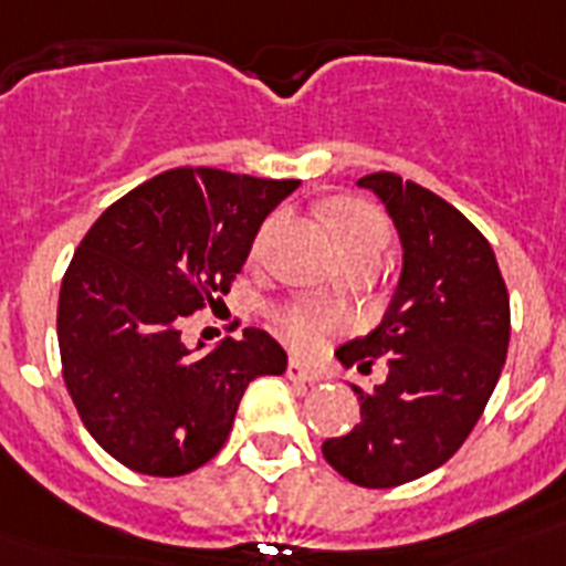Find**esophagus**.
Masks as SVG:
<instances>
[{
	"instance_id": "34e87169",
	"label": "esophagus",
	"mask_w": 566,
	"mask_h": 566,
	"mask_svg": "<svg viewBox=\"0 0 566 566\" xmlns=\"http://www.w3.org/2000/svg\"><path fill=\"white\" fill-rule=\"evenodd\" d=\"M286 377L294 379V382H314V379H317V374H314L312 368H306V365L300 363V359H289Z\"/></svg>"
}]
</instances>
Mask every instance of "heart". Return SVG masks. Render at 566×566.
Returning <instances> with one entry per match:
<instances>
[{"label": "heart", "mask_w": 566, "mask_h": 566, "mask_svg": "<svg viewBox=\"0 0 566 566\" xmlns=\"http://www.w3.org/2000/svg\"><path fill=\"white\" fill-rule=\"evenodd\" d=\"M277 214H272V218L260 227V232L254 234L252 260H258L260 254H263L269 234L277 227ZM328 223H332L334 238H337L345 260H379L382 249L388 247V238H391L388 218H385L374 203L354 201V198L334 201L332 207H328ZM343 323L345 317L337 308L319 306V303H289V306L274 308V326H277L280 337L286 339L292 348H297V352L314 348L319 339L326 337L328 332H334V328L343 326Z\"/></svg>", "instance_id": "obj_1"}]
</instances>
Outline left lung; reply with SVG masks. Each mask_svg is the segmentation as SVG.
Instances as JSON below:
<instances>
[{"instance_id": "obj_1", "label": "left lung", "mask_w": 566, "mask_h": 566, "mask_svg": "<svg viewBox=\"0 0 566 566\" xmlns=\"http://www.w3.org/2000/svg\"><path fill=\"white\" fill-rule=\"evenodd\" d=\"M402 240V277L382 323L337 348L348 368L388 377L374 391L352 385L359 424L323 442V457L359 488H397L462 448L496 388L510 343V297L488 238L431 189L371 172Z\"/></svg>"}]
</instances>
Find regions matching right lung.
I'll list each match as a JSON object with an SVG mask.
<instances>
[{"label": "right lung", "mask_w": 566, "mask_h": 566, "mask_svg": "<svg viewBox=\"0 0 566 566\" xmlns=\"http://www.w3.org/2000/svg\"><path fill=\"white\" fill-rule=\"evenodd\" d=\"M297 187L178 167L118 198L82 238L59 292L62 377L115 462L192 473L223 448L247 385L286 371L263 328L198 354L181 326L229 294L260 223Z\"/></svg>", "instance_id": "right-lung-1"}]
</instances>
